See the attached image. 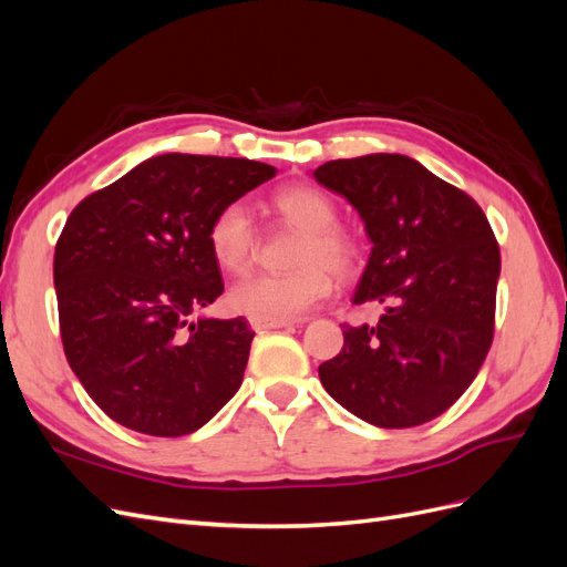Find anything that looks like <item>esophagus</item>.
<instances>
[{
	"instance_id": "obj_1",
	"label": "esophagus",
	"mask_w": 567,
	"mask_h": 567,
	"mask_svg": "<svg viewBox=\"0 0 567 567\" xmlns=\"http://www.w3.org/2000/svg\"><path fill=\"white\" fill-rule=\"evenodd\" d=\"M250 329L252 331H265V329H288V326H293L290 319H262V317H250L248 319Z\"/></svg>"
}]
</instances>
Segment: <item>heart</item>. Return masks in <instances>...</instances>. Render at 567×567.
Instances as JSON below:
<instances>
[{
    "instance_id": "heart-1",
    "label": "heart",
    "mask_w": 567,
    "mask_h": 567,
    "mask_svg": "<svg viewBox=\"0 0 567 567\" xmlns=\"http://www.w3.org/2000/svg\"><path fill=\"white\" fill-rule=\"evenodd\" d=\"M290 225L305 231L296 250L298 269L288 274H252L229 290L236 312L262 319H293L331 293V271L348 274L357 262L354 238L336 227L338 208L317 186H288L271 200ZM255 219L244 200L217 208L208 225V248L229 274H244L255 257Z\"/></svg>"
}]
</instances>
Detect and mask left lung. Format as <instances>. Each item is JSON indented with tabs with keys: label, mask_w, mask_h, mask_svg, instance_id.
Wrapping results in <instances>:
<instances>
[{
	"label": "left lung",
	"mask_w": 567,
	"mask_h": 567,
	"mask_svg": "<svg viewBox=\"0 0 567 567\" xmlns=\"http://www.w3.org/2000/svg\"><path fill=\"white\" fill-rule=\"evenodd\" d=\"M315 179L346 196L371 238L354 305H381L375 326H342L321 385L362 421L414 427L444 414L492 346L499 244L483 208L400 153L329 161Z\"/></svg>",
	"instance_id": "obj_1"
}]
</instances>
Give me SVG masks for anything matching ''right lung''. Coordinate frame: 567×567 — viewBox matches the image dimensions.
<instances>
[{
  "label": "right lung",
  "mask_w": 567,
  "mask_h": 567,
  "mask_svg": "<svg viewBox=\"0 0 567 567\" xmlns=\"http://www.w3.org/2000/svg\"><path fill=\"white\" fill-rule=\"evenodd\" d=\"M274 175L257 161L165 153L68 217L54 252L63 352L115 423L188 435L241 388L248 321L192 317L225 290L208 248L213 215Z\"/></svg>",
  "instance_id": "1"
}]
</instances>
